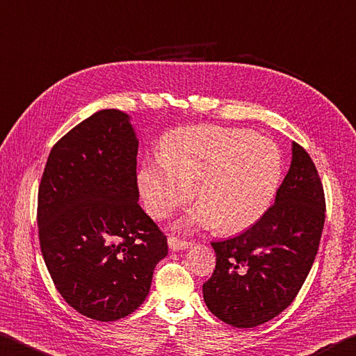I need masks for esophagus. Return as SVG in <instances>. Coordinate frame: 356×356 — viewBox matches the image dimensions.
<instances>
[{
  "mask_svg": "<svg viewBox=\"0 0 356 356\" xmlns=\"http://www.w3.org/2000/svg\"><path fill=\"white\" fill-rule=\"evenodd\" d=\"M191 245V242L188 241H181L177 238H168V247H170L172 252H179V250H186Z\"/></svg>",
  "mask_w": 356,
  "mask_h": 356,
  "instance_id": "obj_1",
  "label": "esophagus"
}]
</instances>
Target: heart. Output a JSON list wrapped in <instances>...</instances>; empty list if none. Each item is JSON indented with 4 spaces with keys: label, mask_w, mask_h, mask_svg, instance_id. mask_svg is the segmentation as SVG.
<instances>
[{
    "label": "heart",
    "mask_w": 356,
    "mask_h": 356,
    "mask_svg": "<svg viewBox=\"0 0 356 356\" xmlns=\"http://www.w3.org/2000/svg\"><path fill=\"white\" fill-rule=\"evenodd\" d=\"M283 156L267 137L225 127H186L161 143V158L143 162L137 184L147 213L164 219L188 203H198L177 222L178 229L213 228L223 234L253 227L277 195Z\"/></svg>",
    "instance_id": "b5f03b06"
}]
</instances>
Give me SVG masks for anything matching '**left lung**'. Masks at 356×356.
Returning <instances> with one entry per match:
<instances>
[{"label":"left lung","mask_w":356,"mask_h":356,"mask_svg":"<svg viewBox=\"0 0 356 356\" xmlns=\"http://www.w3.org/2000/svg\"><path fill=\"white\" fill-rule=\"evenodd\" d=\"M325 222L323 188L309 154L292 142L289 172L267 213L236 238L213 242L216 270L203 298L217 319L238 328L269 322L307 280Z\"/></svg>","instance_id":"1"}]
</instances>
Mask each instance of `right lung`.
<instances>
[{
  "instance_id": "add662e5",
  "label": "right lung",
  "mask_w": 356,
  "mask_h": 356,
  "mask_svg": "<svg viewBox=\"0 0 356 356\" xmlns=\"http://www.w3.org/2000/svg\"><path fill=\"white\" fill-rule=\"evenodd\" d=\"M139 139L131 117L102 109L49 152L39 188L43 259L79 314L112 322L140 307L167 238L139 207Z\"/></svg>"
}]
</instances>
